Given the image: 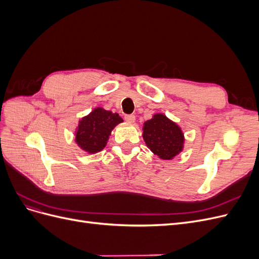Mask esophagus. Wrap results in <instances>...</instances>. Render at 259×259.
Listing matches in <instances>:
<instances>
[{"label":"esophagus","instance_id":"34e87169","mask_svg":"<svg viewBox=\"0 0 259 259\" xmlns=\"http://www.w3.org/2000/svg\"><path fill=\"white\" fill-rule=\"evenodd\" d=\"M124 119H125V121L128 122V123H134L136 117H135V115H133V114H126L124 116Z\"/></svg>","mask_w":259,"mask_h":259}]
</instances>
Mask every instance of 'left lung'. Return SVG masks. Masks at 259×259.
<instances>
[{"label":"left lung","instance_id":"left-lung-1","mask_svg":"<svg viewBox=\"0 0 259 259\" xmlns=\"http://www.w3.org/2000/svg\"><path fill=\"white\" fill-rule=\"evenodd\" d=\"M144 140L150 150L164 160L173 159L184 146V134L177 124L163 114H154L144 124Z\"/></svg>","mask_w":259,"mask_h":259}]
</instances>
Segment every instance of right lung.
<instances>
[{"mask_svg": "<svg viewBox=\"0 0 259 259\" xmlns=\"http://www.w3.org/2000/svg\"><path fill=\"white\" fill-rule=\"evenodd\" d=\"M121 122L122 117L117 113L96 108L80 121L75 142L86 152L96 153L105 148L111 131Z\"/></svg>", "mask_w": 259, "mask_h": 259, "instance_id": "add662e5", "label": "right lung"}]
</instances>
